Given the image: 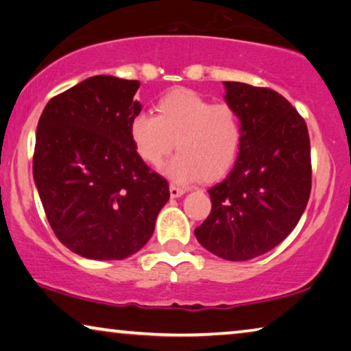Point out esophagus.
<instances>
[{"mask_svg": "<svg viewBox=\"0 0 351 351\" xmlns=\"http://www.w3.org/2000/svg\"><path fill=\"white\" fill-rule=\"evenodd\" d=\"M169 193H171V197H180L182 194H185V190H183V188H180V186L174 185V183H172V185L169 186Z\"/></svg>", "mask_w": 351, "mask_h": 351, "instance_id": "34e87169", "label": "esophagus"}]
</instances>
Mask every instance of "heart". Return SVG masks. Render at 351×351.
<instances>
[{
    "label": "heart",
    "mask_w": 351,
    "mask_h": 351,
    "mask_svg": "<svg viewBox=\"0 0 351 351\" xmlns=\"http://www.w3.org/2000/svg\"><path fill=\"white\" fill-rule=\"evenodd\" d=\"M157 116L136 112L128 133L138 157L158 166L171 150H179L165 166V174L179 183L202 177L217 180L239 157L243 128L232 105L212 104L190 89H174L155 105Z\"/></svg>",
    "instance_id": "heart-1"
}]
</instances>
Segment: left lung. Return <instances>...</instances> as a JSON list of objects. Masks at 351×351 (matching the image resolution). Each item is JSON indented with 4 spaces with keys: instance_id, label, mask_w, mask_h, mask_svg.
Segmentation results:
<instances>
[{
    "instance_id": "8db88e82",
    "label": "left lung",
    "mask_w": 351,
    "mask_h": 351,
    "mask_svg": "<svg viewBox=\"0 0 351 351\" xmlns=\"http://www.w3.org/2000/svg\"><path fill=\"white\" fill-rule=\"evenodd\" d=\"M224 88L243 139L234 168L208 190L212 212L194 235L215 256L247 261L298 224L311 196V143L304 119L276 90L237 82Z\"/></svg>"
}]
</instances>
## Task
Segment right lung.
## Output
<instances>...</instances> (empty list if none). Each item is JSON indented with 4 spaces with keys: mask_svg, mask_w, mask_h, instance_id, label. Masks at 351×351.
Returning a JSON list of instances; mask_svg holds the SVG:
<instances>
[{
    "mask_svg": "<svg viewBox=\"0 0 351 351\" xmlns=\"http://www.w3.org/2000/svg\"><path fill=\"white\" fill-rule=\"evenodd\" d=\"M136 80L97 75L48 101L37 123L32 176L64 246L95 261H122L154 234L169 185L134 150L128 125Z\"/></svg>",
    "mask_w": 351,
    "mask_h": 351,
    "instance_id": "1",
    "label": "right lung"
}]
</instances>
